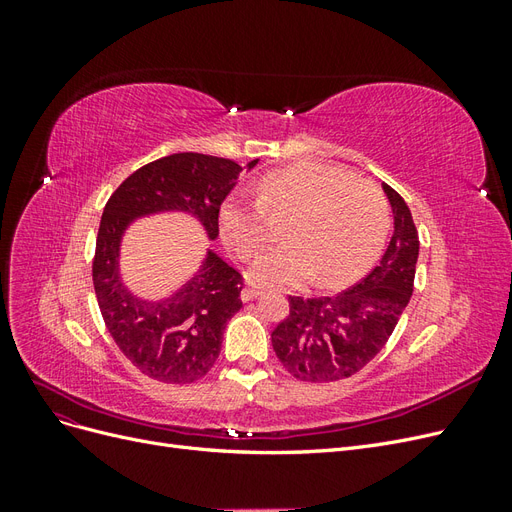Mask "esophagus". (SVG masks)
<instances>
[{
	"mask_svg": "<svg viewBox=\"0 0 512 512\" xmlns=\"http://www.w3.org/2000/svg\"><path fill=\"white\" fill-rule=\"evenodd\" d=\"M256 297H260V290H258V288H250V286H247V288L241 290V301H243V303L254 301Z\"/></svg>",
	"mask_w": 512,
	"mask_h": 512,
	"instance_id": "esophagus-1",
	"label": "esophagus"
}]
</instances>
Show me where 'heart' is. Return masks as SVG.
Returning a JSON list of instances; mask_svg holds the SVG:
<instances>
[{
	"label": "heart",
	"mask_w": 512,
	"mask_h": 512,
	"mask_svg": "<svg viewBox=\"0 0 512 512\" xmlns=\"http://www.w3.org/2000/svg\"><path fill=\"white\" fill-rule=\"evenodd\" d=\"M271 218H292L284 247L256 258L250 280L260 286H299L316 277L339 288L361 277L380 256L389 232V205L376 185L329 164H294L258 183V203L241 192L220 207L224 243L252 258L269 243Z\"/></svg>",
	"instance_id": "heart-1"
}]
</instances>
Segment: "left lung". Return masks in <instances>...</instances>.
<instances>
[{"instance_id": "8db88e82", "label": "left lung", "mask_w": 512, "mask_h": 512, "mask_svg": "<svg viewBox=\"0 0 512 512\" xmlns=\"http://www.w3.org/2000/svg\"><path fill=\"white\" fill-rule=\"evenodd\" d=\"M393 211V237L378 267L335 297H290V314L271 333L277 359L294 378L333 382L361 371L384 348L410 303L418 232L412 213L391 185L382 183Z\"/></svg>"}]
</instances>
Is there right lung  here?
I'll return each instance as SVG.
<instances>
[{"instance_id":"1","label":"right lung","mask_w":512,"mask_h":512,"mask_svg":"<svg viewBox=\"0 0 512 512\" xmlns=\"http://www.w3.org/2000/svg\"><path fill=\"white\" fill-rule=\"evenodd\" d=\"M258 160L239 166L203 153H173L138 168L108 198L96 258L94 288L106 329L145 376L185 384L203 378L218 361L228 320L243 307L239 273L207 247L198 269L162 299L136 294L121 275L123 237L136 220L181 213L205 237H220V207Z\"/></svg>"}]
</instances>
